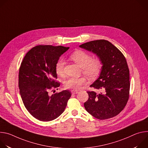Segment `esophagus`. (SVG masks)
Listing matches in <instances>:
<instances>
[{
    "label": "esophagus",
    "mask_w": 148,
    "mask_h": 148,
    "mask_svg": "<svg viewBox=\"0 0 148 148\" xmlns=\"http://www.w3.org/2000/svg\"><path fill=\"white\" fill-rule=\"evenodd\" d=\"M79 92V91H77V90H71V93L72 94H77L78 92Z\"/></svg>",
    "instance_id": "1"
}]
</instances>
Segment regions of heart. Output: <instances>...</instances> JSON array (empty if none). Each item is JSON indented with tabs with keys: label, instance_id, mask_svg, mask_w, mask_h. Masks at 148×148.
Instances as JSON below:
<instances>
[{
	"label": "heart",
	"instance_id": "1",
	"mask_svg": "<svg viewBox=\"0 0 148 148\" xmlns=\"http://www.w3.org/2000/svg\"><path fill=\"white\" fill-rule=\"evenodd\" d=\"M70 58L82 68V71L90 79H96L99 75L102 62L98 58H92V56L88 53L83 50H77L73 52ZM64 60L59 59L55 65V71L56 74L62 77L64 75ZM87 78L85 76L79 77H70L64 83V87L67 89L78 90L83 84H86Z\"/></svg>",
	"mask_w": 148,
	"mask_h": 148
}]
</instances>
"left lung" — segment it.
<instances>
[{
	"instance_id": "obj_1",
	"label": "left lung",
	"mask_w": 148,
	"mask_h": 148,
	"mask_svg": "<svg viewBox=\"0 0 148 148\" xmlns=\"http://www.w3.org/2000/svg\"><path fill=\"white\" fill-rule=\"evenodd\" d=\"M79 47L95 53L102 64L99 77L90 86L98 92L87 91L88 99L84 103V107L100 120L118 115L130 97V70L125 56L105 40L91 41Z\"/></svg>"
}]
</instances>
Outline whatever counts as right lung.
Listing matches in <instances>:
<instances>
[{
    "instance_id": "right-lung-1",
    "label": "right lung",
    "mask_w": 148,
    "mask_h": 148,
    "mask_svg": "<svg viewBox=\"0 0 148 148\" xmlns=\"http://www.w3.org/2000/svg\"><path fill=\"white\" fill-rule=\"evenodd\" d=\"M69 47L38 45L25 56L19 69L18 88L25 107L39 121L47 122L64 112L71 96L69 90L52 95L49 91L60 86L56 81L55 65L61 54Z\"/></svg>"
}]
</instances>
